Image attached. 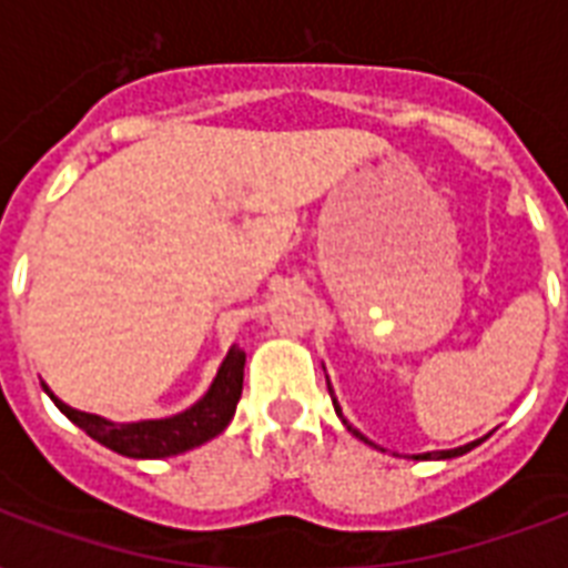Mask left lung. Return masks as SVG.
Returning a JSON list of instances; mask_svg holds the SVG:
<instances>
[{
    "instance_id": "8db88e82",
    "label": "left lung",
    "mask_w": 568,
    "mask_h": 568,
    "mask_svg": "<svg viewBox=\"0 0 568 568\" xmlns=\"http://www.w3.org/2000/svg\"><path fill=\"white\" fill-rule=\"evenodd\" d=\"M327 388H329V397H333V406H336V415H338V418H342V424H345L347 430L354 433L356 439H363L365 445H374V442L368 439V436H363V433L356 430L354 424L347 422L345 415H342V406H338L336 395H333V386H329V377H327ZM484 439H486V436H484ZM484 439H477V442H468V445H463V448H454V450H430V454H418V457H415V459H454V457H463V454H466V450L477 448V445H480V442H484ZM374 448H377V445H374Z\"/></svg>"
}]
</instances>
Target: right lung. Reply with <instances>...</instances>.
I'll list each match as a JSON object with an SVG mask.
<instances>
[{
	"mask_svg": "<svg viewBox=\"0 0 568 568\" xmlns=\"http://www.w3.org/2000/svg\"><path fill=\"white\" fill-rule=\"evenodd\" d=\"M244 363H247V354L239 345H232L214 374L212 386L205 388V395L196 404L168 418H144V422H109L102 415L82 413V409L67 406L47 383L40 386L75 427H82L100 445L132 459H162L185 454L226 430L239 406L241 386H244Z\"/></svg>",
	"mask_w": 568,
	"mask_h": 568,
	"instance_id": "add662e5",
	"label": "right lung"
}]
</instances>
